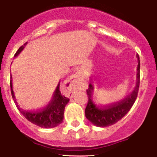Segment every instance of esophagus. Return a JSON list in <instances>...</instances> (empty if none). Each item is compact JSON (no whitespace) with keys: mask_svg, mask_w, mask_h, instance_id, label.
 I'll list each match as a JSON object with an SVG mask.
<instances>
[{"mask_svg":"<svg viewBox=\"0 0 157 157\" xmlns=\"http://www.w3.org/2000/svg\"><path fill=\"white\" fill-rule=\"evenodd\" d=\"M79 75L78 74H75V75H71L68 79V81L66 84V89H67V94L68 97H72L74 92L77 89V82H78Z\"/></svg>","mask_w":157,"mask_h":157,"instance_id":"1","label":"esophagus"}]
</instances>
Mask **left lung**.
<instances>
[{"instance_id":"obj_1","label":"left lung","mask_w":157,"mask_h":157,"mask_svg":"<svg viewBox=\"0 0 157 157\" xmlns=\"http://www.w3.org/2000/svg\"><path fill=\"white\" fill-rule=\"evenodd\" d=\"M136 57L138 60V66L136 86L131 94L123 100L108 105H98L94 101V89L93 85L91 83L89 84V89L86 91L89 102L85 109V113H86V118L93 125L98 126V127H107V126L112 125L121 120L126 113L130 111L137 97L139 86H140V62L138 55H136Z\"/></svg>"}]
</instances>
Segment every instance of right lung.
Wrapping results in <instances>:
<instances>
[{"mask_svg": "<svg viewBox=\"0 0 157 157\" xmlns=\"http://www.w3.org/2000/svg\"><path fill=\"white\" fill-rule=\"evenodd\" d=\"M26 44L27 43L19 48V49L15 53V57H17L23 51L24 46H26ZM10 86L12 97L17 109L29 121L44 128H52L62 123L63 120L65 106L69 102V99L61 94L60 91V82L56 87L55 91H54L51 101L48 102L46 107L36 111H27L21 109L15 100V93L12 89V80L10 81Z\"/></svg>", "mask_w": 157, "mask_h": 157, "instance_id": "1", "label": "right lung"}]
</instances>
